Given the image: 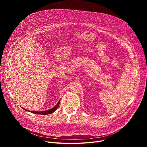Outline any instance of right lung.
<instances>
[{
    "instance_id": "obj_1",
    "label": "right lung",
    "mask_w": 147,
    "mask_h": 147,
    "mask_svg": "<svg viewBox=\"0 0 147 147\" xmlns=\"http://www.w3.org/2000/svg\"><path fill=\"white\" fill-rule=\"evenodd\" d=\"M59 103H60V100L58 102L57 104L56 105L53 107V108L49 109V110H48V111H42V112H36V111H31V113H36V114H39V115H48V114H50L51 113H53L57 109V108L59 107ZM26 110V109H25ZM27 111V110H26Z\"/></svg>"
}]
</instances>
